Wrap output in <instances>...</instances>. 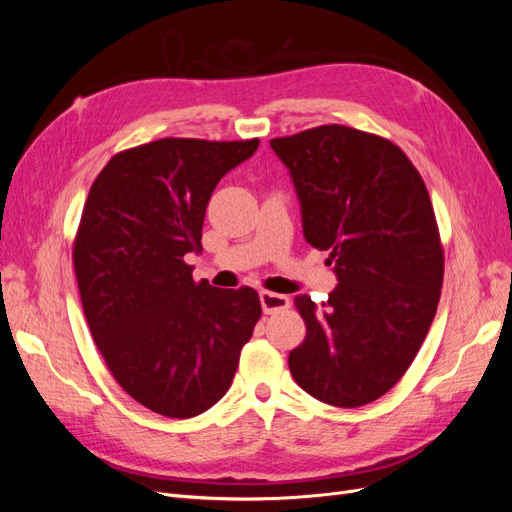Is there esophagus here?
Listing matches in <instances>:
<instances>
[{
    "label": "esophagus",
    "mask_w": 512,
    "mask_h": 512,
    "mask_svg": "<svg viewBox=\"0 0 512 512\" xmlns=\"http://www.w3.org/2000/svg\"><path fill=\"white\" fill-rule=\"evenodd\" d=\"M260 305H262V312H265V314H277V312H282V309L290 307V299L286 297V294L262 290L260 292Z\"/></svg>",
    "instance_id": "obj_1"
}]
</instances>
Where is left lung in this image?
I'll use <instances>...</instances> for the list:
<instances>
[{
	"label": "left lung",
	"mask_w": 512,
	"mask_h": 512,
	"mask_svg": "<svg viewBox=\"0 0 512 512\" xmlns=\"http://www.w3.org/2000/svg\"><path fill=\"white\" fill-rule=\"evenodd\" d=\"M271 149L297 190L305 241L337 275L322 307L294 299L307 335L290 374L324 404L365 406L406 374L438 309L444 252L427 188L397 145L337 123Z\"/></svg>",
	"instance_id": "8db88e82"
}]
</instances>
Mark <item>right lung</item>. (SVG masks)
<instances>
[{"mask_svg":"<svg viewBox=\"0 0 512 512\" xmlns=\"http://www.w3.org/2000/svg\"><path fill=\"white\" fill-rule=\"evenodd\" d=\"M258 143L160 138L117 153L89 190L72 254L89 331L121 389L162 416L218 404L260 318L254 288L194 282L183 260L203 250L215 185Z\"/></svg>","mask_w":512,"mask_h":512,"instance_id":"1","label":"right lung"}]
</instances>
